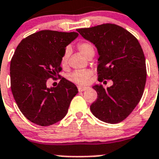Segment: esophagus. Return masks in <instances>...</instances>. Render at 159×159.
Listing matches in <instances>:
<instances>
[{
  "label": "esophagus",
  "instance_id": "esophagus-1",
  "mask_svg": "<svg viewBox=\"0 0 159 159\" xmlns=\"http://www.w3.org/2000/svg\"><path fill=\"white\" fill-rule=\"evenodd\" d=\"M78 91H79V92H83V91H85V90L88 89L89 87H86V86H81V85H78Z\"/></svg>",
  "mask_w": 159,
  "mask_h": 159
}]
</instances>
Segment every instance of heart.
Returning <instances> with one entry per match:
<instances>
[{
  "mask_svg": "<svg viewBox=\"0 0 159 159\" xmlns=\"http://www.w3.org/2000/svg\"><path fill=\"white\" fill-rule=\"evenodd\" d=\"M79 52L84 57L86 58L89 54L94 52V48L93 45L89 42H80L77 46ZM70 51L66 49L61 58V64L63 67L66 66L69 58ZM93 76V71L90 70H75L69 74L68 79L72 82L78 85H85L89 82L90 78Z\"/></svg>",
  "mask_w": 159,
  "mask_h": 159,
  "instance_id": "1",
  "label": "heart"
}]
</instances>
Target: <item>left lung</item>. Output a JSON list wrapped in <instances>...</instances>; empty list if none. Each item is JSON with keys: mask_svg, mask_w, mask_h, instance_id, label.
I'll return each mask as SVG.
<instances>
[{"mask_svg": "<svg viewBox=\"0 0 159 159\" xmlns=\"http://www.w3.org/2000/svg\"><path fill=\"white\" fill-rule=\"evenodd\" d=\"M77 31L97 48L98 81L111 80L113 83L107 89L102 85L93 87L97 99L90 110L101 121L121 122L131 114L143 93L147 70L142 48L132 34L116 24H104Z\"/></svg>", "mask_w": 159, "mask_h": 159, "instance_id": "obj_1", "label": "left lung"}]
</instances>
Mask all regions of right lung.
Returning a JSON list of instances; mask_svg holds the SVG:
<instances>
[{"mask_svg": "<svg viewBox=\"0 0 159 159\" xmlns=\"http://www.w3.org/2000/svg\"><path fill=\"white\" fill-rule=\"evenodd\" d=\"M78 36L74 31L43 30L17 46L10 64L11 89L18 108L31 122L50 126L66 115L78 88L64 78L56 87L48 88L47 81L61 78V58Z\"/></svg>", "mask_w": 159, "mask_h": 159, "instance_id": "add662e5", "label": "right lung"}]
</instances>
